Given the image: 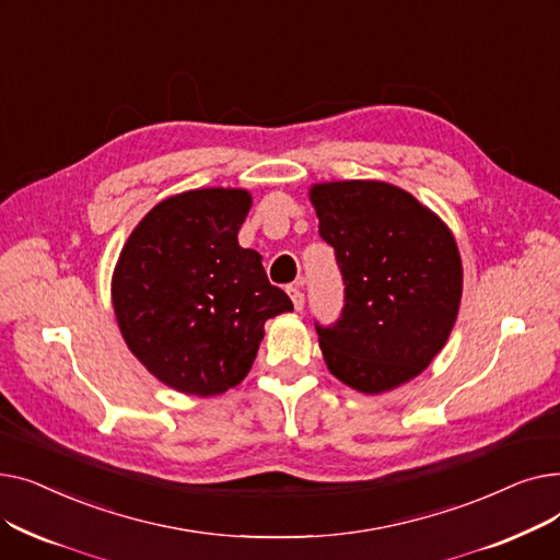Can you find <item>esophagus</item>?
I'll return each instance as SVG.
<instances>
[{"label": "esophagus", "mask_w": 560, "mask_h": 560, "mask_svg": "<svg viewBox=\"0 0 560 560\" xmlns=\"http://www.w3.org/2000/svg\"><path fill=\"white\" fill-rule=\"evenodd\" d=\"M288 295H290L292 306H295V311H302V308H304V292L300 290V285L288 288Z\"/></svg>", "instance_id": "esophagus-1"}]
</instances>
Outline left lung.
Segmentation results:
<instances>
[{
	"label": "left lung",
	"mask_w": 560,
	"mask_h": 560,
	"mask_svg": "<svg viewBox=\"0 0 560 560\" xmlns=\"http://www.w3.org/2000/svg\"><path fill=\"white\" fill-rule=\"evenodd\" d=\"M345 279V311L319 329L329 372L363 395L420 376L450 340L463 298L452 229L408 190L376 179L308 188Z\"/></svg>",
	"instance_id": "8db88e82"
}]
</instances>
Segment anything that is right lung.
Wrapping results in <instances>:
<instances>
[{
  "instance_id": "1",
  "label": "right lung",
  "mask_w": 560,
  "mask_h": 560,
  "mask_svg": "<svg viewBox=\"0 0 560 560\" xmlns=\"http://www.w3.org/2000/svg\"><path fill=\"white\" fill-rule=\"evenodd\" d=\"M245 188H197L159 201L113 268L110 304L131 354L167 388L215 397L249 374L265 322L292 311L238 231Z\"/></svg>"
}]
</instances>
